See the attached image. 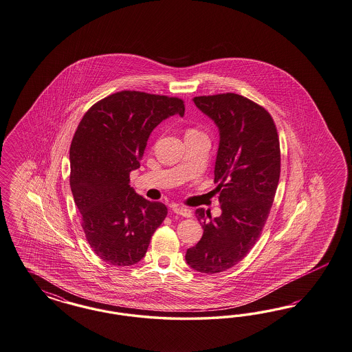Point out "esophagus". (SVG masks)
Instances as JSON below:
<instances>
[{
  "instance_id": "obj_1",
  "label": "esophagus",
  "mask_w": 352,
  "mask_h": 352,
  "mask_svg": "<svg viewBox=\"0 0 352 352\" xmlns=\"http://www.w3.org/2000/svg\"><path fill=\"white\" fill-rule=\"evenodd\" d=\"M173 212L177 213V214H181L183 217H191L192 216V210L182 206H173Z\"/></svg>"
}]
</instances>
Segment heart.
Masks as SVG:
<instances>
[{
	"label": "heart",
	"instance_id": "heart-1",
	"mask_svg": "<svg viewBox=\"0 0 352 352\" xmlns=\"http://www.w3.org/2000/svg\"><path fill=\"white\" fill-rule=\"evenodd\" d=\"M187 133H199V131H197V130H195V129H190V130H188V131H187Z\"/></svg>",
	"mask_w": 352,
	"mask_h": 352
}]
</instances>
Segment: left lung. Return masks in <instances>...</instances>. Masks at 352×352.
Masks as SVG:
<instances>
[{"instance_id":"left-lung-1","label":"left lung","mask_w":352,"mask_h":352,"mask_svg":"<svg viewBox=\"0 0 352 352\" xmlns=\"http://www.w3.org/2000/svg\"><path fill=\"white\" fill-rule=\"evenodd\" d=\"M194 102L219 127L214 183L222 213L206 222L204 209H196L204 232L186 261L216 274L242 261L267 222L280 173L278 133L267 110L247 97L219 94Z\"/></svg>"}]
</instances>
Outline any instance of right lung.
Wrapping results in <instances>:
<instances>
[{
  "instance_id": "1",
  "label": "right lung",
  "mask_w": 352,
  "mask_h": 352,
  "mask_svg": "<svg viewBox=\"0 0 352 352\" xmlns=\"http://www.w3.org/2000/svg\"><path fill=\"white\" fill-rule=\"evenodd\" d=\"M184 114L178 97L121 91L87 110L70 146V187L91 248L110 265L130 267L146 256L168 214L130 187L153 129Z\"/></svg>"
}]
</instances>
